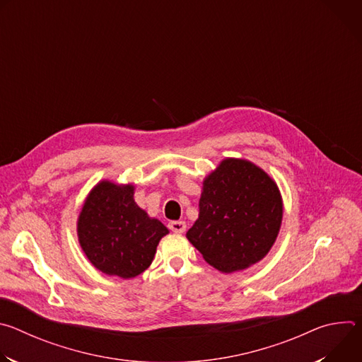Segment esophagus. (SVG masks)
<instances>
[{"label":"esophagus","mask_w":362,"mask_h":362,"mask_svg":"<svg viewBox=\"0 0 362 362\" xmlns=\"http://www.w3.org/2000/svg\"><path fill=\"white\" fill-rule=\"evenodd\" d=\"M169 229L175 233H183L186 230V223L183 221H172L169 222Z\"/></svg>","instance_id":"esophagus-1"}]
</instances>
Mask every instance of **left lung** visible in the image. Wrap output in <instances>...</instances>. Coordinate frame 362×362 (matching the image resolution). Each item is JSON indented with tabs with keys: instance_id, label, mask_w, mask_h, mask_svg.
<instances>
[{
	"instance_id": "left-lung-1",
	"label": "left lung",
	"mask_w": 362,
	"mask_h": 362,
	"mask_svg": "<svg viewBox=\"0 0 362 362\" xmlns=\"http://www.w3.org/2000/svg\"><path fill=\"white\" fill-rule=\"evenodd\" d=\"M282 214L279 189L262 169L226 159L204 179L199 219L186 236L206 262L230 274L259 262L269 252Z\"/></svg>"
}]
</instances>
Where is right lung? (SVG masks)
<instances>
[{
    "label": "right lung",
    "mask_w": 362,
    "mask_h": 362,
    "mask_svg": "<svg viewBox=\"0 0 362 362\" xmlns=\"http://www.w3.org/2000/svg\"><path fill=\"white\" fill-rule=\"evenodd\" d=\"M134 187L100 182L84 202L77 222L80 245L103 274L134 278L146 271L159 240L169 233L136 204Z\"/></svg>",
    "instance_id": "add662e5"
}]
</instances>
